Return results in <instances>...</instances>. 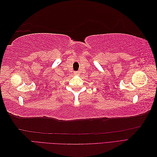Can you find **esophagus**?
<instances>
[{
  "label": "esophagus",
  "instance_id": "esophagus-1",
  "mask_svg": "<svg viewBox=\"0 0 157 157\" xmlns=\"http://www.w3.org/2000/svg\"><path fill=\"white\" fill-rule=\"evenodd\" d=\"M74 74H75V75H79V73L78 72V71H75V72L74 73Z\"/></svg>",
  "mask_w": 157,
  "mask_h": 157
}]
</instances>
